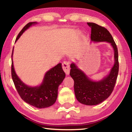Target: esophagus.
<instances>
[{
	"instance_id": "obj_1",
	"label": "esophagus",
	"mask_w": 132,
	"mask_h": 132,
	"mask_svg": "<svg viewBox=\"0 0 132 132\" xmlns=\"http://www.w3.org/2000/svg\"><path fill=\"white\" fill-rule=\"evenodd\" d=\"M62 68L67 75L70 73V64L68 61H64L62 63Z\"/></svg>"
}]
</instances>
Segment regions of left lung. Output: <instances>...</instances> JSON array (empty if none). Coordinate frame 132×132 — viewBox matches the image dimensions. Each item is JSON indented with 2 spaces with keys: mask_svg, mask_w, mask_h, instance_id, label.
Returning <instances> with one entry per match:
<instances>
[{
  "mask_svg": "<svg viewBox=\"0 0 132 132\" xmlns=\"http://www.w3.org/2000/svg\"><path fill=\"white\" fill-rule=\"evenodd\" d=\"M91 28V39L95 42H108L114 50L115 63L109 75L100 81H93L77 68L70 64V75L74 80V89L78 101L87 105H95L105 100L114 88L119 72L118 48L110 32L104 27L87 23Z\"/></svg>",
  "mask_w": 132,
  "mask_h": 132,
  "instance_id": "1",
  "label": "left lung"
}]
</instances>
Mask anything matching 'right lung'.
I'll use <instances>...</instances> for the list:
<instances>
[{
	"instance_id": "right-lung-1",
	"label": "right lung",
	"mask_w": 132,
	"mask_h": 132,
	"mask_svg": "<svg viewBox=\"0 0 132 132\" xmlns=\"http://www.w3.org/2000/svg\"><path fill=\"white\" fill-rule=\"evenodd\" d=\"M36 22H30L24 27L19 32L15 42L22 34ZM12 55V77L15 87L21 99L31 105L38 108L49 107L55 103L57 97L58 87L65 77V73L62 68V64L59 63L48 71L45 75L42 83L38 87H30L26 85L15 73L13 63Z\"/></svg>"
}]
</instances>
